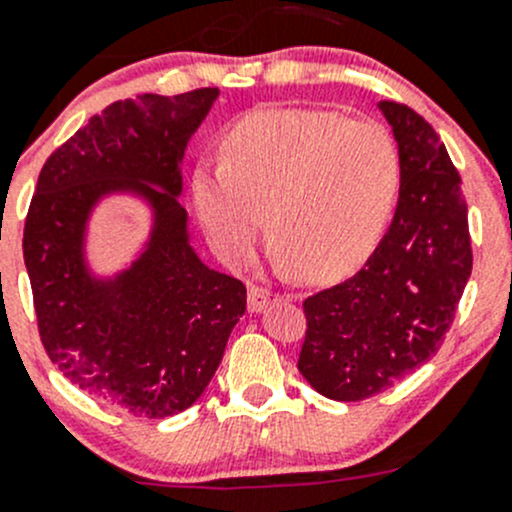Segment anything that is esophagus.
I'll use <instances>...</instances> for the list:
<instances>
[{"label":"esophagus","mask_w":512,"mask_h":512,"mask_svg":"<svg viewBox=\"0 0 512 512\" xmlns=\"http://www.w3.org/2000/svg\"><path fill=\"white\" fill-rule=\"evenodd\" d=\"M272 297H275V294H272V289L260 287V285L247 287V307H250V312H262V309L270 304Z\"/></svg>","instance_id":"esophagus-1"}]
</instances>
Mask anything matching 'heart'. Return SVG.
Wrapping results in <instances>:
<instances>
[{
    "mask_svg": "<svg viewBox=\"0 0 512 512\" xmlns=\"http://www.w3.org/2000/svg\"><path fill=\"white\" fill-rule=\"evenodd\" d=\"M220 168L198 165L193 210L215 255L250 260L267 227L280 260L307 280L359 270L394 218L401 153L379 123L319 108H262L230 123Z\"/></svg>",
    "mask_w": 512,
    "mask_h": 512,
    "instance_id": "b5f03b06",
    "label": "heart"
}]
</instances>
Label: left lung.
Here are the masks:
<instances>
[{
    "label": "left lung",
    "instance_id": "8db88e82",
    "mask_svg": "<svg viewBox=\"0 0 512 512\" xmlns=\"http://www.w3.org/2000/svg\"><path fill=\"white\" fill-rule=\"evenodd\" d=\"M401 153V193L389 232L366 265L304 299L297 369L334 401L394 386L438 352L473 267L461 178L438 133L396 101H381Z\"/></svg>",
    "mask_w": 512,
    "mask_h": 512
}]
</instances>
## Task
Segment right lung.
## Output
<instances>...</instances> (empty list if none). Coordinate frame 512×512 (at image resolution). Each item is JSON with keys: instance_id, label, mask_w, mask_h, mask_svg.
I'll return each mask as SVG.
<instances>
[{"instance_id": "add662e5", "label": "right lung", "mask_w": 512, "mask_h": 512, "mask_svg": "<svg viewBox=\"0 0 512 512\" xmlns=\"http://www.w3.org/2000/svg\"><path fill=\"white\" fill-rule=\"evenodd\" d=\"M218 96L195 89L111 103L51 153L29 205L24 265L41 344L71 384L133 416L193 406L245 314V285L200 260L178 203L185 148ZM113 194L141 199L152 227L126 268L98 276L85 242L95 208Z\"/></svg>"}]
</instances>
